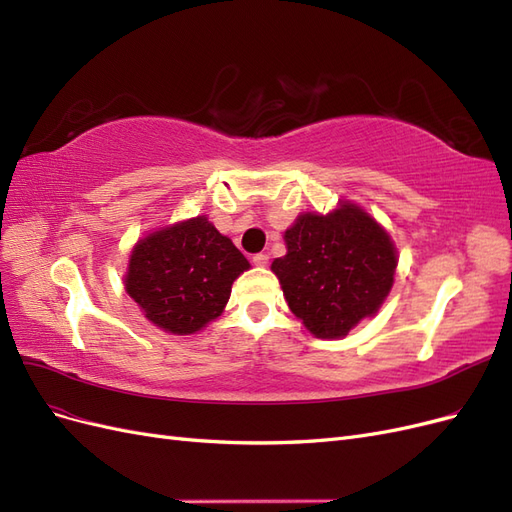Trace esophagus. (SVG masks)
Returning <instances> with one entry per match:
<instances>
[{
  "instance_id": "34e87169",
  "label": "esophagus",
  "mask_w": 512,
  "mask_h": 512,
  "mask_svg": "<svg viewBox=\"0 0 512 512\" xmlns=\"http://www.w3.org/2000/svg\"><path fill=\"white\" fill-rule=\"evenodd\" d=\"M252 260H254V265H256V267H267V262H269V254H265V252L254 254V256H252Z\"/></svg>"
}]
</instances>
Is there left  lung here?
I'll return each instance as SVG.
<instances>
[{
  "instance_id": "1",
  "label": "left lung",
  "mask_w": 512,
  "mask_h": 512,
  "mask_svg": "<svg viewBox=\"0 0 512 512\" xmlns=\"http://www.w3.org/2000/svg\"><path fill=\"white\" fill-rule=\"evenodd\" d=\"M288 252L271 271L290 312L320 339L348 335L376 316L393 288L395 245L369 213L352 203L320 215L303 213L286 232Z\"/></svg>"
}]
</instances>
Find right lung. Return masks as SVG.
<instances>
[{
  "label": "right lung",
  "instance_id": "add662e5",
  "mask_svg": "<svg viewBox=\"0 0 512 512\" xmlns=\"http://www.w3.org/2000/svg\"><path fill=\"white\" fill-rule=\"evenodd\" d=\"M250 262L205 215L151 232L138 241L126 292L147 320L173 335H192L218 318Z\"/></svg>",
  "mask_w": 512,
  "mask_h": 512
}]
</instances>
